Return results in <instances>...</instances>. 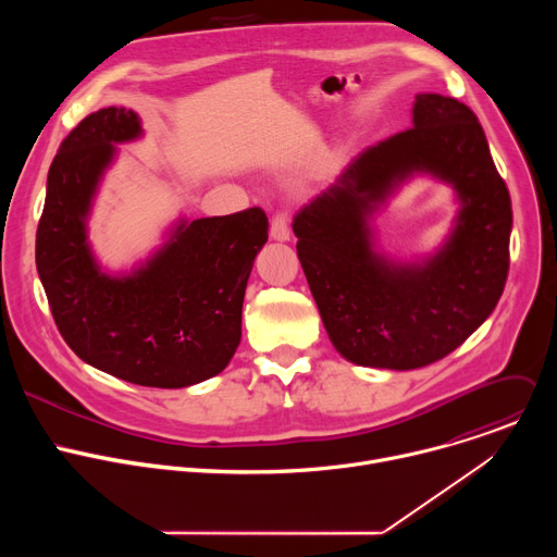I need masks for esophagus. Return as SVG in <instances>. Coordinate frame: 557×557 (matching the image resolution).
I'll list each match as a JSON object with an SVG mask.
<instances>
[{"label":"esophagus","mask_w":557,"mask_h":557,"mask_svg":"<svg viewBox=\"0 0 557 557\" xmlns=\"http://www.w3.org/2000/svg\"><path fill=\"white\" fill-rule=\"evenodd\" d=\"M271 237L277 243H288L290 240V228H288V220L284 213L275 215L271 222Z\"/></svg>","instance_id":"esophagus-1"}]
</instances>
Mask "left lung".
Instances as JSON below:
<instances>
[{
    "label": "left lung",
    "instance_id": "1",
    "mask_svg": "<svg viewBox=\"0 0 557 557\" xmlns=\"http://www.w3.org/2000/svg\"><path fill=\"white\" fill-rule=\"evenodd\" d=\"M414 175L455 189L444 245L404 263L375 245L373 215ZM511 198L485 132L460 101L417 95L412 127L357 153L293 218L297 258L337 352L414 370L456 350L494 312L509 273Z\"/></svg>",
    "mask_w": 557,
    "mask_h": 557
}]
</instances>
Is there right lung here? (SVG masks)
I'll return each instance as SVG.
<instances>
[{
	"label": "right lung",
	"instance_id": "add662e5",
	"mask_svg": "<svg viewBox=\"0 0 557 557\" xmlns=\"http://www.w3.org/2000/svg\"><path fill=\"white\" fill-rule=\"evenodd\" d=\"M136 112L103 108L61 143L48 172L35 260L54 324L97 370L147 387L220 374L243 337L247 282L269 237L258 207L187 220L129 271L101 267L88 220L119 147L143 138Z\"/></svg>",
	"mask_w": 557,
	"mask_h": 557
}]
</instances>
